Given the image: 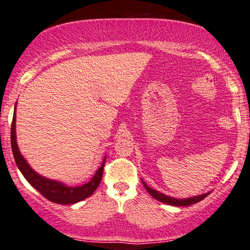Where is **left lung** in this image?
Returning <instances> with one entry per match:
<instances>
[{
  "mask_svg": "<svg viewBox=\"0 0 250 250\" xmlns=\"http://www.w3.org/2000/svg\"><path fill=\"white\" fill-rule=\"evenodd\" d=\"M144 187L147 191H148V194L153 197V198H155L156 200H159V202H162L164 204H167V205H172V206H189V205H192V204H196L200 202V200H203L205 198L206 196L209 195V192H206V194H203V195H198V196H194V197H190V198H173V197H170V196H167L164 194H162V192L157 191V190H154L148 186L146 185V182L142 180Z\"/></svg>",
  "mask_w": 250,
  "mask_h": 250,
  "instance_id": "obj_1",
  "label": "left lung"
}]
</instances>
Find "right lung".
<instances>
[{"label": "right lung", "instance_id": "right-lung-1", "mask_svg": "<svg viewBox=\"0 0 250 250\" xmlns=\"http://www.w3.org/2000/svg\"><path fill=\"white\" fill-rule=\"evenodd\" d=\"M11 147L16 164L21 173H22L23 177L26 178V180L29 182L38 192H41V194L43 195L45 198L50 200V202L62 204V205H70V204L82 202V200L87 198V197L93 195L94 191L97 189L98 185L101 184L102 177H103L105 159H106V157H104V161L103 163H102L101 167L96 171V173H95L94 177L90 179V181L83 186H79V187H69V186L62 184V182L51 180V179L45 178L43 175L38 174L37 172H35L33 168L30 167V165L27 163V161L23 159V156L21 155L20 150L18 148V144H17L16 107L15 112H13V119L11 125Z\"/></svg>", "mask_w": 250, "mask_h": 250}]
</instances>
